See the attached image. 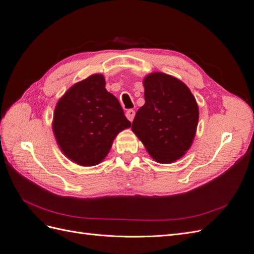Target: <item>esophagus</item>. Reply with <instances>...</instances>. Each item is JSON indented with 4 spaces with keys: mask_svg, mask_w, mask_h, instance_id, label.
<instances>
[{
    "mask_svg": "<svg viewBox=\"0 0 254 254\" xmlns=\"http://www.w3.org/2000/svg\"><path fill=\"white\" fill-rule=\"evenodd\" d=\"M134 114H135L134 110L129 109V110H127V112H126V118H127L130 122H132V120H133V118H134Z\"/></svg>",
    "mask_w": 254,
    "mask_h": 254,
    "instance_id": "1",
    "label": "esophagus"
}]
</instances>
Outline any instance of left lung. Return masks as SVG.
I'll return each instance as SVG.
<instances>
[{"instance_id": "obj_1", "label": "left lung", "mask_w": 254, "mask_h": 254, "mask_svg": "<svg viewBox=\"0 0 254 254\" xmlns=\"http://www.w3.org/2000/svg\"><path fill=\"white\" fill-rule=\"evenodd\" d=\"M145 104L136 111L131 129L153 160L175 162L190 149L199 111L194 95L181 80L151 73L143 81Z\"/></svg>"}]
</instances>
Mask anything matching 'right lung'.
Returning <instances> with one entry per match:
<instances>
[{"label": "right lung", "instance_id": "right-lung-1", "mask_svg": "<svg viewBox=\"0 0 254 254\" xmlns=\"http://www.w3.org/2000/svg\"><path fill=\"white\" fill-rule=\"evenodd\" d=\"M105 84L101 74L75 83L59 99L54 112L52 127L60 149L81 166L101 163L115 136L131 126L118 98Z\"/></svg>", "mask_w": 254, "mask_h": 254}]
</instances>
